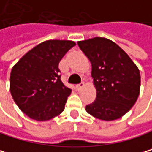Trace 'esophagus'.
Masks as SVG:
<instances>
[{
	"mask_svg": "<svg viewBox=\"0 0 152 152\" xmlns=\"http://www.w3.org/2000/svg\"><path fill=\"white\" fill-rule=\"evenodd\" d=\"M85 86V84H84V82H80V83H79V84H77L76 85V89L78 90V91H80L83 87Z\"/></svg>",
	"mask_w": 152,
	"mask_h": 152,
	"instance_id": "esophagus-1",
	"label": "esophagus"
}]
</instances>
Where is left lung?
Returning <instances> with one entry per match:
<instances>
[{"mask_svg":"<svg viewBox=\"0 0 152 152\" xmlns=\"http://www.w3.org/2000/svg\"><path fill=\"white\" fill-rule=\"evenodd\" d=\"M91 63L97 95L86 111L99 120L120 119L132 109L140 94L138 67L115 42L102 37L78 42Z\"/></svg>","mask_w":152,"mask_h":152,"instance_id":"8db88e82","label":"left lung"}]
</instances>
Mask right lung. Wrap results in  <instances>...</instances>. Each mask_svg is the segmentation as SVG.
<instances>
[{
    "label": "right lung",
    "instance_id": "right-lung-1",
    "mask_svg": "<svg viewBox=\"0 0 152 152\" xmlns=\"http://www.w3.org/2000/svg\"><path fill=\"white\" fill-rule=\"evenodd\" d=\"M75 45L72 41L43 42L12 67L10 77L12 99L31 119L45 121L63 111L72 90L61 80L59 63Z\"/></svg>",
    "mask_w": 152,
    "mask_h": 152
}]
</instances>
